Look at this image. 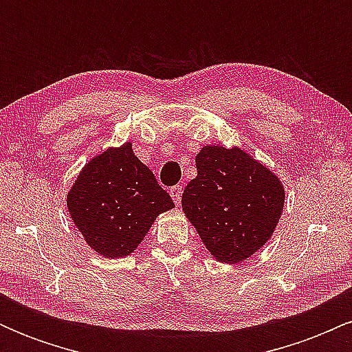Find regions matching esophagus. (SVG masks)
<instances>
[{
    "label": "esophagus",
    "mask_w": 352,
    "mask_h": 352,
    "mask_svg": "<svg viewBox=\"0 0 352 352\" xmlns=\"http://www.w3.org/2000/svg\"><path fill=\"white\" fill-rule=\"evenodd\" d=\"M182 192H184V188H182V185H175V187L170 188V197L175 201V205H180L182 201Z\"/></svg>",
    "instance_id": "1"
}]
</instances>
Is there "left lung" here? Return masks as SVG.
Returning <instances> with one entry per match:
<instances>
[{"label": "left lung", "mask_w": 352, "mask_h": 352, "mask_svg": "<svg viewBox=\"0 0 352 352\" xmlns=\"http://www.w3.org/2000/svg\"><path fill=\"white\" fill-rule=\"evenodd\" d=\"M182 208L221 263H240L273 235L285 205L280 179L238 147L205 145Z\"/></svg>", "instance_id": "obj_1"}]
</instances>
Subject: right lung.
<instances>
[{"mask_svg":"<svg viewBox=\"0 0 352 352\" xmlns=\"http://www.w3.org/2000/svg\"><path fill=\"white\" fill-rule=\"evenodd\" d=\"M173 207L131 142L94 157L67 193L72 221L87 245L106 258L131 254L155 218Z\"/></svg>","mask_w":352,"mask_h":352,"instance_id":"right-lung-1","label":"right lung"}]
</instances>
